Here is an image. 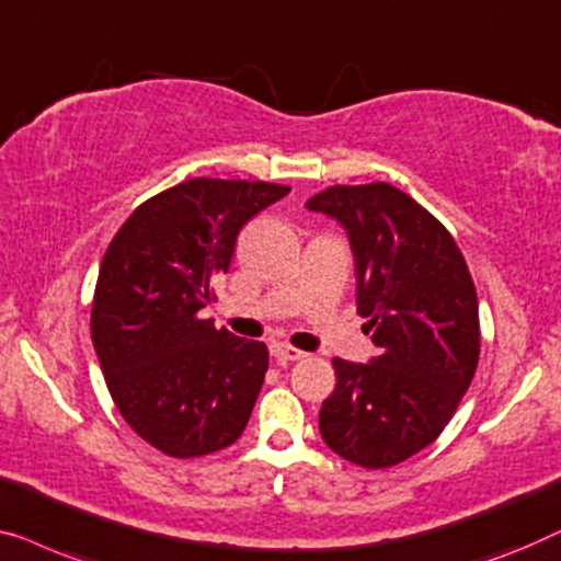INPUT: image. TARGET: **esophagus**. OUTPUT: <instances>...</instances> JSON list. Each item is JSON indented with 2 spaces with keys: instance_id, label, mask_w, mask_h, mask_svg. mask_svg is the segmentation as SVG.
Wrapping results in <instances>:
<instances>
[{
  "instance_id": "1",
  "label": "esophagus",
  "mask_w": 561,
  "mask_h": 561,
  "mask_svg": "<svg viewBox=\"0 0 561 561\" xmlns=\"http://www.w3.org/2000/svg\"><path fill=\"white\" fill-rule=\"evenodd\" d=\"M270 351H272V356L277 358L279 363H287V360H302L307 353L305 351H299V348H295V345H287V343H272L270 345Z\"/></svg>"
}]
</instances>
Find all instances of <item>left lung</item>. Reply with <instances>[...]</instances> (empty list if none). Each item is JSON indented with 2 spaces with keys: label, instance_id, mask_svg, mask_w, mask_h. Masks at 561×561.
Masks as SVG:
<instances>
[{
  "label": "left lung",
  "instance_id": "1",
  "mask_svg": "<svg viewBox=\"0 0 561 561\" xmlns=\"http://www.w3.org/2000/svg\"><path fill=\"white\" fill-rule=\"evenodd\" d=\"M307 208L348 233L356 305L381 351L370 363L333 360L320 435L343 460L391 468L439 437L476 376V284L447 228L399 187L333 185Z\"/></svg>",
  "mask_w": 561,
  "mask_h": 561
}]
</instances>
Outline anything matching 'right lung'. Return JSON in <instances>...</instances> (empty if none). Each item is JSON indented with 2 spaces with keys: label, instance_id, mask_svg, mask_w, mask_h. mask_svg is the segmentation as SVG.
Wrapping results in <instances>:
<instances>
[{
  "label": "right lung",
  "instance_id": "obj_1",
  "mask_svg": "<svg viewBox=\"0 0 561 561\" xmlns=\"http://www.w3.org/2000/svg\"><path fill=\"white\" fill-rule=\"evenodd\" d=\"M287 193L262 180H185L141 203L108 243L93 348L124 422L164 455L218 453L247 430L270 351L198 312L243 224Z\"/></svg>",
  "mask_w": 561,
  "mask_h": 561
}]
</instances>
